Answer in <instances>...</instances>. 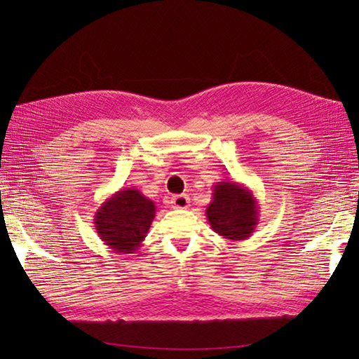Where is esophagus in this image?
Segmentation results:
<instances>
[{
	"label": "esophagus",
	"mask_w": 359,
	"mask_h": 359,
	"mask_svg": "<svg viewBox=\"0 0 359 359\" xmlns=\"http://www.w3.org/2000/svg\"><path fill=\"white\" fill-rule=\"evenodd\" d=\"M170 206H172V208L186 210L190 206V199H189L187 194H178V196H173L170 199Z\"/></svg>",
	"instance_id": "1"
}]
</instances>
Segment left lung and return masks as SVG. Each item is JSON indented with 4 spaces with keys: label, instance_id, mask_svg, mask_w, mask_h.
Returning a JSON list of instances; mask_svg holds the SVG:
<instances>
[{
    "label": "left lung",
    "instance_id": "1",
    "mask_svg": "<svg viewBox=\"0 0 359 359\" xmlns=\"http://www.w3.org/2000/svg\"><path fill=\"white\" fill-rule=\"evenodd\" d=\"M205 214L211 229L231 241L247 240L259 223V205L253 191L236 181L215 184Z\"/></svg>",
    "mask_w": 359,
    "mask_h": 359
}]
</instances>
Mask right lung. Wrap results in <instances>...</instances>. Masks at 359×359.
Instances as JSON below:
<instances>
[{
	"mask_svg": "<svg viewBox=\"0 0 359 359\" xmlns=\"http://www.w3.org/2000/svg\"><path fill=\"white\" fill-rule=\"evenodd\" d=\"M154 217V202L137 189L127 187L115 191L99 206L94 227L112 252L128 255L142 245Z\"/></svg>",
	"mask_w": 359,
	"mask_h": 359,
	"instance_id": "right-lung-1",
	"label": "right lung"
}]
</instances>
